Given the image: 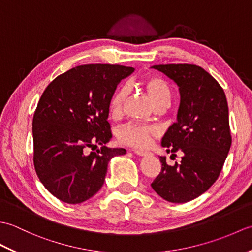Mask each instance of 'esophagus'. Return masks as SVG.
<instances>
[{"instance_id": "34e87169", "label": "esophagus", "mask_w": 252, "mask_h": 252, "mask_svg": "<svg viewBox=\"0 0 252 252\" xmlns=\"http://www.w3.org/2000/svg\"><path fill=\"white\" fill-rule=\"evenodd\" d=\"M133 153L136 154L137 156H141V157H145V156H148V155H149V153L143 152V151H138V149H133Z\"/></svg>"}]
</instances>
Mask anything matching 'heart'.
<instances>
[{"mask_svg": "<svg viewBox=\"0 0 252 252\" xmlns=\"http://www.w3.org/2000/svg\"><path fill=\"white\" fill-rule=\"evenodd\" d=\"M143 89L151 97L154 106L156 108L165 107L171 98V90L168 83L163 79L151 76L141 82ZM129 95V90L126 87L118 89L109 100V112L112 117L121 116L126 101ZM159 134V130L156 126L137 125V123H126L118 131V137L121 143L136 148H146L151 145L153 137Z\"/></svg>", "mask_w": 252, "mask_h": 252, "instance_id": "1", "label": "heart"}]
</instances>
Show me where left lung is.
<instances>
[{
    "mask_svg": "<svg viewBox=\"0 0 252 252\" xmlns=\"http://www.w3.org/2000/svg\"><path fill=\"white\" fill-rule=\"evenodd\" d=\"M179 87L176 122L162 137L167 152L183 153L181 163L167 164L160 156L161 172L152 183L164 200L183 203L207 191L220 175L231 148L225 93L211 74L189 63L156 65Z\"/></svg>",
    "mask_w": 252,
    "mask_h": 252,
    "instance_id": "left-lung-1",
    "label": "left lung"
}]
</instances>
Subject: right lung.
<instances>
[{"label":"right lung","instance_id":"obj_1","mask_svg":"<svg viewBox=\"0 0 252 252\" xmlns=\"http://www.w3.org/2000/svg\"><path fill=\"white\" fill-rule=\"evenodd\" d=\"M134 68L92 63L55 78L42 94L32 121L37 178L67 203L90 199L103 186L107 167L125 148H108L109 100ZM102 147L86 153L88 148Z\"/></svg>","mask_w":252,"mask_h":252}]
</instances>
